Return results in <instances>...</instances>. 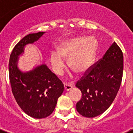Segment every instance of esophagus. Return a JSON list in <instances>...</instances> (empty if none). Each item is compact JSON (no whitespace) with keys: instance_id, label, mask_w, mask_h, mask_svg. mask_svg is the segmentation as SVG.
I'll return each mask as SVG.
<instances>
[{"instance_id":"1","label":"esophagus","mask_w":133,"mask_h":133,"mask_svg":"<svg viewBox=\"0 0 133 133\" xmlns=\"http://www.w3.org/2000/svg\"><path fill=\"white\" fill-rule=\"evenodd\" d=\"M64 90L65 91H69L72 89V85H70V84H68V83H65L64 85Z\"/></svg>"}]
</instances>
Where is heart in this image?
<instances>
[{"label": "heart", "instance_id": "obj_1", "mask_svg": "<svg viewBox=\"0 0 133 133\" xmlns=\"http://www.w3.org/2000/svg\"><path fill=\"white\" fill-rule=\"evenodd\" d=\"M97 42L93 37H78L64 40L57 46V53L51 52L50 62L53 71L57 76L63 74L65 68L63 59H68V65L76 74L87 72L93 65L97 50Z\"/></svg>", "mask_w": 133, "mask_h": 133}]
</instances>
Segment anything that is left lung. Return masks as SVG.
<instances>
[{
	"mask_svg": "<svg viewBox=\"0 0 133 133\" xmlns=\"http://www.w3.org/2000/svg\"><path fill=\"white\" fill-rule=\"evenodd\" d=\"M123 69V52L115 42L76 83L82 98L76 110L83 117L101 115L112 103L120 88Z\"/></svg>",
	"mask_w": 133,
	"mask_h": 133,
	"instance_id": "left-lung-1",
	"label": "left lung"
}]
</instances>
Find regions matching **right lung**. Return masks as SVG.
I'll return each mask as SVG.
<instances>
[{"label": "right lung", "instance_id": "add662e5", "mask_svg": "<svg viewBox=\"0 0 133 133\" xmlns=\"http://www.w3.org/2000/svg\"><path fill=\"white\" fill-rule=\"evenodd\" d=\"M44 32L29 34L14 46L10 57L9 75L12 91L16 101L25 113L35 119L48 117L54 111L64 85L45 64L27 72L17 66L18 56L27 44L37 42Z\"/></svg>", "mask_w": 133, "mask_h": 133}]
</instances>
